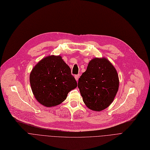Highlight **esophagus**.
<instances>
[{"mask_svg": "<svg viewBox=\"0 0 150 150\" xmlns=\"http://www.w3.org/2000/svg\"><path fill=\"white\" fill-rule=\"evenodd\" d=\"M80 76V74L75 75V80H76V81H78V78H79Z\"/></svg>", "mask_w": 150, "mask_h": 150, "instance_id": "esophagus-1", "label": "esophagus"}]
</instances>
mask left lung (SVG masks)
Segmentation results:
<instances>
[{
  "label": "left lung",
  "instance_id": "1",
  "mask_svg": "<svg viewBox=\"0 0 150 150\" xmlns=\"http://www.w3.org/2000/svg\"><path fill=\"white\" fill-rule=\"evenodd\" d=\"M78 87L86 106L100 112L114 101L119 87V75L107 58H94L79 78Z\"/></svg>",
  "mask_w": 150,
  "mask_h": 150
}]
</instances>
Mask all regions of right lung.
<instances>
[{
  "mask_svg": "<svg viewBox=\"0 0 150 150\" xmlns=\"http://www.w3.org/2000/svg\"><path fill=\"white\" fill-rule=\"evenodd\" d=\"M31 91L42 105L50 108L64 101L77 83L60 55H49L39 61L30 74Z\"/></svg>",
  "mask_w": 150,
  "mask_h": 150,
  "instance_id": "right-lung-1",
  "label": "right lung"
}]
</instances>
